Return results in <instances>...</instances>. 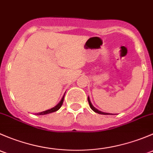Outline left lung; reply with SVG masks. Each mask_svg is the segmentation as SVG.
<instances>
[{
  "instance_id": "left-lung-1",
  "label": "left lung",
  "mask_w": 153,
  "mask_h": 153,
  "mask_svg": "<svg viewBox=\"0 0 153 153\" xmlns=\"http://www.w3.org/2000/svg\"><path fill=\"white\" fill-rule=\"evenodd\" d=\"M88 103H89V105H90V107H91V109H92L93 111H94V112H96V113H99V114H102V115H109V114H111V113H104V112H102V111H99V110H97V108H94V107L93 106V105H92V104H91V100H90V98H89V97H88Z\"/></svg>"
}]
</instances>
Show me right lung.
Returning <instances> with one entry per match:
<instances>
[{
	"label": "right lung",
	"mask_w": 153,
	"mask_h": 153,
	"mask_svg": "<svg viewBox=\"0 0 153 153\" xmlns=\"http://www.w3.org/2000/svg\"><path fill=\"white\" fill-rule=\"evenodd\" d=\"M64 97H65V95L63 96V97H62V100H61L60 102H59V103H58L57 105H56V106L53 107V108H51V109H49V110H47V111H45L40 112V113H37V115H45V114H48V113H53V112H55V111H58V110H59V108H61V106H62V103H63Z\"/></svg>",
	"instance_id": "1"
}]
</instances>
